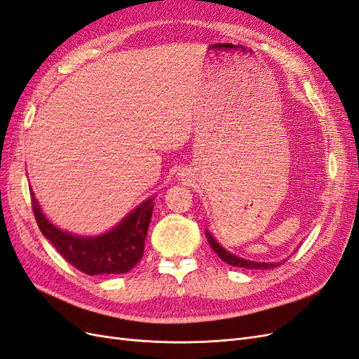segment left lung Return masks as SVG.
Instances as JSON below:
<instances>
[{
	"mask_svg": "<svg viewBox=\"0 0 359 359\" xmlns=\"http://www.w3.org/2000/svg\"><path fill=\"white\" fill-rule=\"evenodd\" d=\"M206 235V240H208L211 248L214 250V253L219 256L223 262L229 264L232 266H240V268H245V269H271V268H276L280 264H266V262H253V260H247V259H241L232 253L227 252V250H224L219 243H217L214 238L211 236V233L206 231L205 232Z\"/></svg>",
	"mask_w": 359,
	"mask_h": 359,
	"instance_id": "left-lung-1",
	"label": "left lung"
}]
</instances>
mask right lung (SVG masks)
I'll use <instances>...</instances> for the list:
<instances>
[{
    "mask_svg": "<svg viewBox=\"0 0 359 359\" xmlns=\"http://www.w3.org/2000/svg\"><path fill=\"white\" fill-rule=\"evenodd\" d=\"M29 193L32 212L39 229L76 269L88 276L124 274L142 259L148 226L154 208L153 199L139 205L109 233L95 238H82L62 232L48 222L40 211L34 193Z\"/></svg>",
    "mask_w": 359,
    "mask_h": 359,
    "instance_id": "add662e5",
    "label": "right lung"
}]
</instances>
